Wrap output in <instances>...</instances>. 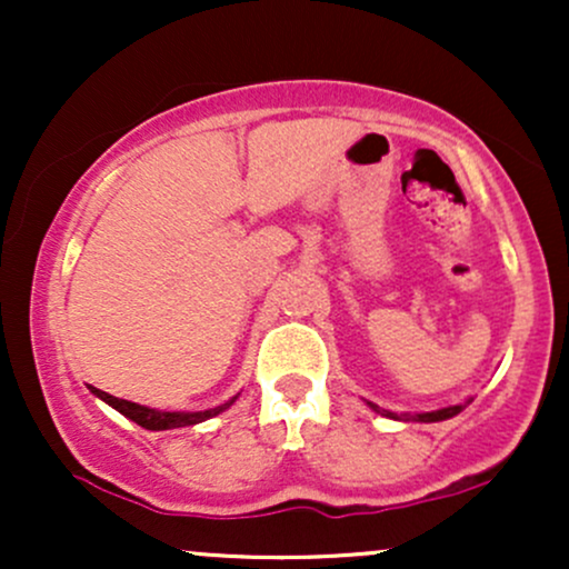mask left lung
Returning <instances> with one entry per match:
<instances>
[{
	"label": "left lung",
	"instance_id": "8db88e82",
	"mask_svg": "<svg viewBox=\"0 0 569 569\" xmlns=\"http://www.w3.org/2000/svg\"><path fill=\"white\" fill-rule=\"evenodd\" d=\"M369 407L375 409V411H380V407H375V403H369ZM460 411H462V403H457V407H447V409H439V411H426V415H415V417H411V420H417V422H439V420H449V417L460 415ZM385 415L396 417L393 411H385Z\"/></svg>",
	"mask_w": 569,
	"mask_h": 569
}]
</instances>
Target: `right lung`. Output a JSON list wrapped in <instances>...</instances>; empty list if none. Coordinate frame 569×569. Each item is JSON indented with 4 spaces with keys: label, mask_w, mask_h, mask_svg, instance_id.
Returning <instances> with one entry per match:
<instances>
[{
    "label": "right lung",
    "mask_w": 569,
    "mask_h": 569,
    "mask_svg": "<svg viewBox=\"0 0 569 569\" xmlns=\"http://www.w3.org/2000/svg\"><path fill=\"white\" fill-rule=\"evenodd\" d=\"M98 398H103V401L109 403V407H114L120 415H126L128 420H133L136 426L147 428V430H168V428H184V426H198V422L208 420V417H217L219 411H224L230 403H221L217 409H206V411H154L149 407H141V403H133V401H126V398H114L109 393H103V390L98 388H90Z\"/></svg>",
    "instance_id": "1"
}]
</instances>
